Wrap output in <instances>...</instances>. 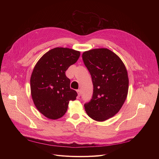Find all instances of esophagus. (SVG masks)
I'll return each mask as SVG.
<instances>
[{
	"mask_svg": "<svg viewBox=\"0 0 159 159\" xmlns=\"http://www.w3.org/2000/svg\"><path fill=\"white\" fill-rule=\"evenodd\" d=\"M77 93L78 96L79 97V96H80V94H81V92H80V89H78V90H77Z\"/></svg>",
	"mask_w": 159,
	"mask_h": 159,
	"instance_id": "34e87169",
	"label": "esophagus"
}]
</instances>
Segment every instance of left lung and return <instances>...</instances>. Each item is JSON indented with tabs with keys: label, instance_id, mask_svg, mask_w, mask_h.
Wrapping results in <instances>:
<instances>
[{
	"label": "left lung",
	"instance_id": "8db88e82",
	"mask_svg": "<svg viewBox=\"0 0 159 159\" xmlns=\"http://www.w3.org/2000/svg\"><path fill=\"white\" fill-rule=\"evenodd\" d=\"M82 59L94 87L91 100L84 104L85 111L95 121H106L117 114L127 98L126 66L116 53L107 48L84 52Z\"/></svg>",
	"mask_w": 159,
	"mask_h": 159
}]
</instances>
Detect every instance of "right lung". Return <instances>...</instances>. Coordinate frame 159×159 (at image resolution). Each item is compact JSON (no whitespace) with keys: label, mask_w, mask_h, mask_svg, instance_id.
<instances>
[{"label":"right lung","mask_w":159,"mask_h":159,"mask_svg":"<svg viewBox=\"0 0 159 159\" xmlns=\"http://www.w3.org/2000/svg\"><path fill=\"white\" fill-rule=\"evenodd\" d=\"M79 51L57 47L44 54L35 65L31 79V94L37 109L50 120L61 118L70 101L77 93L70 87L65 72L80 57Z\"/></svg>","instance_id":"add662e5"}]
</instances>
